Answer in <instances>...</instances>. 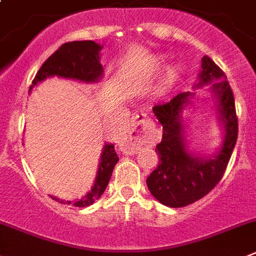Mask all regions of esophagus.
<instances>
[{"mask_svg": "<svg viewBox=\"0 0 256 256\" xmlns=\"http://www.w3.org/2000/svg\"><path fill=\"white\" fill-rule=\"evenodd\" d=\"M147 122V116L146 114L144 112H140V114H136L134 116H132V120H130V133L133 134L130 136V140H128V144H130V150H136L137 148V142L138 138H140V134L137 133V128L138 126H142L144 123ZM144 130V128H142Z\"/></svg>", "mask_w": 256, "mask_h": 256, "instance_id": "esophagus-1", "label": "esophagus"}]
</instances>
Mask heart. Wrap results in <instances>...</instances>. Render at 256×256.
Masks as SVG:
<instances>
[{"label":"heart","instance_id":"b5f03b06","mask_svg":"<svg viewBox=\"0 0 256 256\" xmlns=\"http://www.w3.org/2000/svg\"><path fill=\"white\" fill-rule=\"evenodd\" d=\"M164 62V57H156L154 60V66H160L161 63ZM180 74V66L179 64H175L172 66L171 68H168V74H166L165 80H164V88H170L172 84L178 80Z\"/></svg>","mask_w":256,"mask_h":256}]
</instances>
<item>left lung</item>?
Returning a JSON list of instances; mask_svg holds the SVG:
<instances>
[{
  "mask_svg": "<svg viewBox=\"0 0 256 256\" xmlns=\"http://www.w3.org/2000/svg\"><path fill=\"white\" fill-rule=\"evenodd\" d=\"M210 85L217 118L224 128V140L212 156H200L188 150L182 112L196 92H182L168 102L156 104L152 110L162 126V140L156 146L160 161L147 178V186L161 204L185 207L207 196L224 176L238 140L235 100L226 74L208 56L202 58V68L194 88Z\"/></svg>",
  "mask_w": 256,
  "mask_h": 256,
  "instance_id": "1",
  "label": "left lung"
}]
</instances>
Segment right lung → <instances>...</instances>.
Returning a JSON list of instances; mask_svg holds the SVG:
<instances>
[{"instance_id":"add662e5","label":"right lung","mask_w":256,"mask_h":256,"mask_svg":"<svg viewBox=\"0 0 256 256\" xmlns=\"http://www.w3.org/2000/svg\"><path fill=\"white\" fill-rule=\"evenodd\" d=\"M102 46L92 40L70 42L60 46V49L53 53L38 71L36 76L32 80L30 91L32 88L44 81L48 77H63V78L76 80L85 84H95L102 78L104 68L100 63V52ZM119 157L114 150V144H105L102 147V156L99 161V168L96 171V178L91 190L77 199L76 202L63 200L54 196H49L52 199L60 202L62 204H74V207H88L95 200L102 196L106 189L109 180L112 178V170Z\"/></svg>"}]
</instances>
